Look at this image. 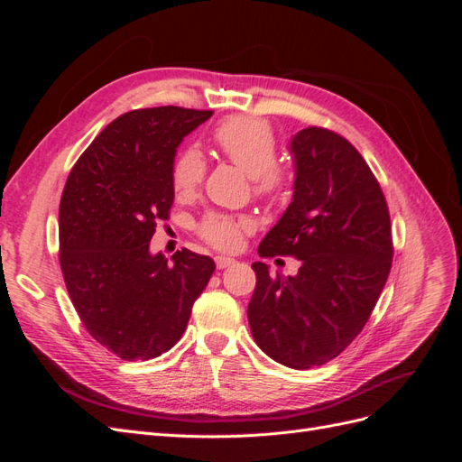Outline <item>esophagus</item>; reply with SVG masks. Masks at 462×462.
<instances>
[{
  "instance_id": "obj_1",
  "label": "esophagus",
  "mask_w": 462,
  "mask_h": 462,
  "mask_svg": "<svg viewBox=\"0 0 462 462\" xmlns=\"http://www.w3.org/2000/svg\"><path fill=\"white\" fill-rule=\"evenodd\" d=\"M236 260L235 258H227V256H216V265L219 270L223 268H229V265H233Z\"/></svg>"
}]
</instances>
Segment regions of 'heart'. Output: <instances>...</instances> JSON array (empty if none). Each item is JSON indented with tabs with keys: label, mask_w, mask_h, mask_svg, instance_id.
Segmentation results:
<instances>
[{
	"label": "heart",
	"mask_w": 462,
	"mask_h": 462,
	"mask_svg": "<svg viewBox=\"0 0 462 462\" xmlns=\"http://www.w3.org/2000/svg\"><path fill=\"white\" fill-rule=\"evenodd\" d=\"M212 141L223 158L243 170L260 199H277L287 185L289 175L277 162V143L270 125L246 116H233L214 129ZM206 175L202 152L189 146L179 152L171 167V187L179 200H189L199 192ZM253 229V221L245 216L208 212L197 226V233L206 243L219 250L241 246L243 235Z\"/></svg>",
	"instance_id": "obj_1"
}]
</instances>
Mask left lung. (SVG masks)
Listing matches in <instances>:
<instances>
[{
	"mask_svg": "<svg viewBox=\"0 0 462 462\" xmlns=\"http://www.w3.org/2000/svg\"><path fill=\"white\" fill-rule=\"evenodd\" d=\"M295 192L258 246L262 258L300 260L297 275L254 262L248 324L262 351L295 370L341 355L366 326L393 258L380 183L341 134L309 127L292 136Z\"/></svg>",
	"mask_w": 462,
	"mask_h": 462,
	"instance_id": "1",
	"label": "left lung"
}]
</instances>
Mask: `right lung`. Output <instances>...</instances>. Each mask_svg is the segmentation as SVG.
Returning a JSON list of instances; mask_svg holds the SVG:
<instances>
[{"label": "right lung", "instance_id": "obj_1", "mask_svg": "<svg viewBox=\"0 0 462 462\" xmlns=\"http://www.w3.org/2000/svg\"><path fill=\"white\" fill-rule=\"evenodd\" d=\"M214 111L133 109L111 121L77 160L60 204V263L92 337L123 360L156 358L185 333L216 263L183 248L150 254L170 219L177 146Z\"/></svg>", "mask_w": 462, "mask_h": 462}]
</instances>
